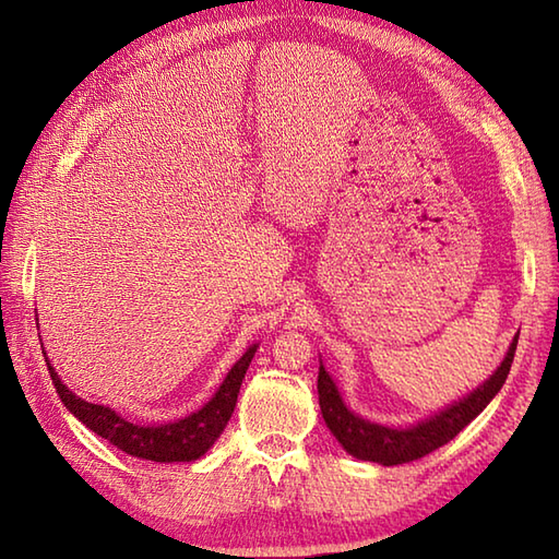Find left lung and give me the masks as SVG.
<instances>
[{
  "mask_svg": "<svg viewBox=\"0 0 559 559\" xmlns=\"http://www.w3.org/2000/svg\"><path fill=\"white\" fill-rule=\"evenodd\" d=\"M516 343L519 334L514 336L512 346H509L502 365L497 367L488 382L473 389L466 399L451 403L444 411L435 413L432 418H427L413 427H386L365 420L360 415L348 411L338 394L334 379L324 370V365H319L317 379L319 408H322L326 427L334 432L341 447L346 449L350 456L360 461L382 463V466H399V463L418 461L430 454V451L451 442V439H454L473 418H478L483 408L488 406L497 391L507 382V374L512 370L514 362Z\"/></svg>",
  "mask_w": 559,
  "mask_h": 559,
  "instance_id": "left-lung-1",
  "label": "left lung"
}]
</instances>
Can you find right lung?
Returning <instances> with one entry per match:
<instances>
[{
  "label": "right lung",
  "instance_id": "1",
  "mask_svg": "<svg viewBox=\"0 0 559 559\" xmlns=\"http://www.w3.org/2000/svg\"><path fill=\"white\" fill-rule=\"evenodd\" d=\"M257 353V343L245 350V355L237 360L228 377L223 379L216 394L201 406L197 413L187 415L182 420H175L168 425H134L124 420L120 413H115L108 406H98V403H88L79 399L76 394L62 384V379L55 372L50 360H45L50 367L52 384L57 389L59 399H62L69 413H74L76 418L100 435L103 439L117 449H122L124 454L146 459V461H158V463H173V461H197L204 456L206 451L213 447V442L221 437V432L228 425L230 415L235 411L237 394H240L242 379L247 374V367L252 362Z\"/></svg>",
  "mask_w": 559,
  "mask_h": 559
}]
</instances>
